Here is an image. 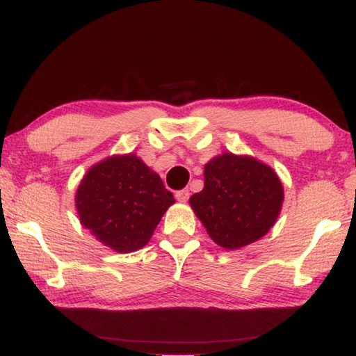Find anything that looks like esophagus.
<instances>
[{"label":"esophagus","instance_id":"esophagus-1","mask_svg":"<svg viewBox=\"0 0 356 356\" xmlns=\"http://www.w3.org/2000/svg\"><path fill=\"white\" fill-rule=\"evenodd\" d=\"M188 197H190V191L188 190H180V191L176 193V200L179 202H186V201H188Z\"/></svg>","mask_w":356,"mask_h":356}]
</instances>
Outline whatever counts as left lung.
Instances as JSON below:
<instances>
[{"label": "left lung", "instance_id": "8db88e82", "mask_svg": "<svg viewBox=\"0 0 356 356\" xmlns=\"http://www.w3.org/2000/svg\"><path fill=\"white\" fill-rule=\"evenodd\" d=\"M282 201L284 188L273 168L251 155L225 152L204 166V188L190 206L216 245L238 250L273 227Z\"/></svg>", "mask_w": 356, "mask_h": 356}]
</instances>
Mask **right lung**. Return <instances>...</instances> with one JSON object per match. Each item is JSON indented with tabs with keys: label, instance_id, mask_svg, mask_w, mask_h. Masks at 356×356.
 Masks as SVG:
<instances>
[{
	"label": "right lung",
	"instance_id": "right-lung-1",
	"mask_svg": "<svg viewBox=\"0 0 356 356\" xmlns=\"http://www.w3.org/2000/svg\"><path fill=\"white\" fill-rule=\"evenodd\" d=\"M174 202L163 180L136 154L111 155L92 165L75 193L81 225L116 252L147 245Z\"/></svg>",
	"mask_w": 356,
	"mask_h": 356
}]
</instances>
